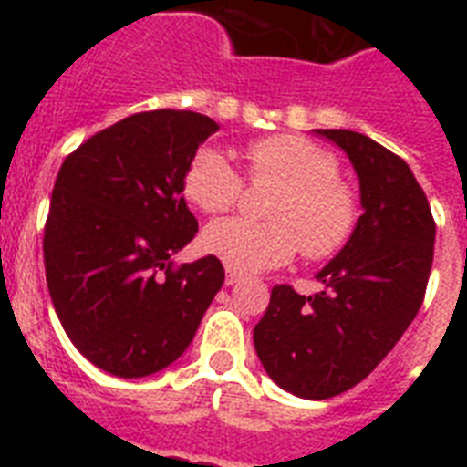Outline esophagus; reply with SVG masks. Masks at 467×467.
<instances>
[{
    "label": "esophagus",
    "instance_id": "obj_1",
    "mask_svg": "<svg viewBox=\"0 0 467 467\" xmlns=\"http://www.w3.org/2000/svg\"><path fill=\"white\" fill-rule=\"evenodd\" d=\"M225 274H227V276H225L227 285H237V284H242V281H244V276H242V274H237L234 269H230V266H227Z\"/></svg>",
    "mask_w": 467,
    "mask_h": 467
}]
</instances>
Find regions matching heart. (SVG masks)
<instances>
[{
    "mask_svg": "<svg viewBox=\"0 0 467 467\" xmlns=\"http://www.w3.org/2000/svg\"><path fill=\"white\" fill-rule=\"evenodd\" d=\"M244 161L252 179L284 183L269 205V218L244 215L215 220L203 230V249L230 269L254 274L288 264L303 244L312 259L337 254L358 220V198L341 182L339 161L303 135H271L249 142ZM182 191L193 208L215 215L242 196V176L220 148L205 145L183 169Z\"/></svg>",
    "mask_w": 467,
    "mask_h": 467,
    "instance_id": "1",
    "label": "heart"
}]
</instances>
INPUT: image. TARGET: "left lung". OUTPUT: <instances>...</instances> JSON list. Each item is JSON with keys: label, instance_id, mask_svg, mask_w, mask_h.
Segmentation results:
<instances>
[{"label": "left lung", "instance_id": "left-lung-1", "mask_svg": "<svg viewBox=\"0 0 467 467\" xmlns=\"http://www.w3.org/2000/svg\"><path fill=\"white\" fill-rule=\"evenodd\" d=\"M344 150L361 191V218L332 262L325 288L276 285L254 327V348L278 388L327 400L361 383L412 325L424 300L436 225L405 160L356 130H315Z\"/></svg>", "mask_w": 467, "mask_h": 467}]
</instances>
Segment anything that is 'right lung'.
<instances>
[{
	"label": "right lung",
	"instance_id": "1",
	"mask_svg": "<svg viewBox=\"0 0 467 467\" xmlns=\"http://www.w3.org/2000/svg\"><path fill=\"white\" fill-rule=\"evenodd\" d=\"M218 123L203 113H135L62 161L47 213V291L79 354L119 378L167 368L225 281L215 256L171 266L198 233L183 169Z\"/></svg>",
	"mask_w": 467,
	"mask_h": 467
}]
</instances>
